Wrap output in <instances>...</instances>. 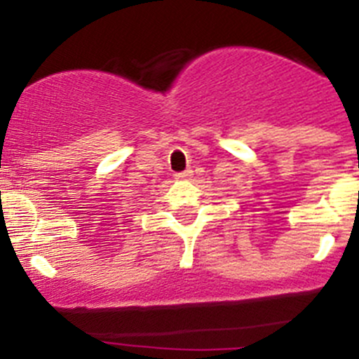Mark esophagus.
I'll use <instances>...</instances> for the list:
<instances>
[{"label":"esophagus","instance_id":"obj_1","mask_svg":"<svg viewBox=\"0 0 359 359\" xmlns=\"http://www.w3.org/2000/svg\"><path fill=\"white\" fill-rule=\"evenodd\" d=\"M191 170H187V172H179V173H175V179L177 180H187L191 177Z\"/></svg>","mask_w":359,"mask_h":359}]
</instances>
